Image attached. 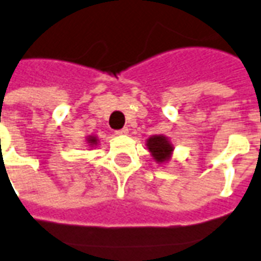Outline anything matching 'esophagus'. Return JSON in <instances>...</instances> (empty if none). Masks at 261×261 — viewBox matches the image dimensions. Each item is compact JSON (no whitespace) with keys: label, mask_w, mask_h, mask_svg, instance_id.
Masks as SVG:
<instances>
[{"label":"esophagus","mask_w":261,"mask_h":261,"mask_svg":"<svg viewBox=\"0 0 261 261\" xmlns=\"http://www.w3.org/2000/svg\"><path fill=\"white\" fill-rule=\"evenodd\" d=\"M129 129L128 128H122V129H118L116 130V135H128Z\"/></svg>","instance_id":"1"}]
</instances>
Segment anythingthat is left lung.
<instances>
[{
    "label": "left lung",
    "mask_w": 261,
    "mask_h": 261,
    "mask_svg": "<svg viewBox=\"0 0 261 261\" xmlns=\"http://www.w3.org/2000/svg\"><path fill=\"white\" fill-rule=\"evenodd\" d=\"M147 148L151 156L153 158L156 163L163 164L167 163L172 156L174 152V145L168 140V137L164 135H153L149 139H147Z\"/></svg>",
    "instance_id": "left-lung-1"
}]
</instances>
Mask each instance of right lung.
Segmentation results:
<instances>
[{"label":"right lung","instance_id":"add662e5","mask_svg":"<svg viewBox=\"0 0 261 261\" xmlns=\"http://www.w3.org/2000/svg\"><path fill=\"white\" fill-rule=\"evenodd\" d=\"M98 139L97 136H87L86 137V143L89 144V147H94V145H97L98 144Z\"/></svg>","mask_w":261,"mask_h":261}]
</instances>
